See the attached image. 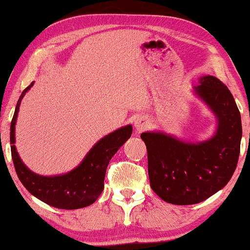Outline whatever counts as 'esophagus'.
Returning <instances> with one entry per match:
<instances>
[{
    "label": "esophagus",
    "instance_id": "34e87169",
    "mask_svg": "<svg viewBox=\"0 0 250 250\" xmlns=\"http://www.w3.org/2000/svg\"><path fill=\"white\" fill-rule=\"evenodd\" d=\"M146 127H148V122L145 118L139 117L134 121V128L136 133H142Z\"/></svg>",
    "mask_w": 250,
    "mask_h": 250
}]
</instances>
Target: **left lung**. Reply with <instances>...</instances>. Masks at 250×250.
<instances>
[{"label":"left lung","mask_w":250,"mask_h":250,"mask_svg":"<svg viewBox=\"0 0 250 250\" xmlns=\"http://www.w3.org/2000/svg\"><path fill=\"white\" fill-rule=\"evenodd\" d=\"M193 94L217 121L216 131L204 141L190 142L166 134L145 132L150 187L166 203L193 205L227 186L240 153L241 116L233 95L218 78L200 77Z\"/></svg>","instance_id":"1"}]
</instances>
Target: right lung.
I'll list each match as a JSON object with an SVG mask.
<instances>
[{"instance_id":"obj_1","label":"right lung","mask_w":250,"mask_h":250,"mask_svg":"<svg viewBox=\"0 0 250 250\" xmlns=\"http://www.w3.org/2000/svg\"><path fill=\"white\" fill-rule=\"evenodd\" d=\"M33 84L34 82L20 95L10 127V145L17 175L23 187L34 197L50 206L60 209H78L90 206L104 191V181L108 164L118 149L131 138L132 125L123 126L99 140L80 165L70 172L54 176L40 175L30 170L22 163L15 146L16 123L20 104Z\"/></svg>"}]
</instances>
